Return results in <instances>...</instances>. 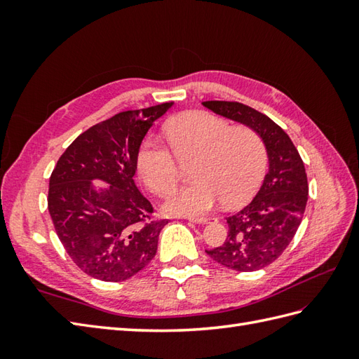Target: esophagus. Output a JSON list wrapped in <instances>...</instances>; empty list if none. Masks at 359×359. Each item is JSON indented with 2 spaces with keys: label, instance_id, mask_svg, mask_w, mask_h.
Segmentation results:
<instances>
[{
  "label": "esophagus",
  "instance_id": "1",
  "mask_svg": "<svg viewBox=\"0 0 359 359\" xmlns=\"http://www.w3.org/2000/svg\"><path fill=\"white\" fill-rule=\"evenodd\" d=\"M189 222H194V224H210L212 220H216V217H187Z\"/></svg>",
  "mask_w": 359,
  "mask_h": 359
}]
</instances>
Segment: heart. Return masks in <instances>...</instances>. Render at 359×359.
<instances>
[{"label": "heart", "instance_id": "heart-1", "mask_svg": "<svg viewBox=\"0 0 359 359\" xmlns=\"http://www.w3.org/2000/svg\"><path fill=\"white\" fill-rule=\"evenodd\" d=\"M168 147L194 180L168 194L163 210L174 216L199 217L222 201L226 207L245 202L266 170L264 142L247 126L231 128L210 112L193 111L166 121ZM163 143L147 137L137 151V170L156 194H166L177 182L179 165Z\"/></svg>", "mask_w": 359, "mask_h": 359}]
</instances>
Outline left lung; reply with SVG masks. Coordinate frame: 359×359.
<instances>
[{
    "mask_svg": "<svg viewBox=\"0 0 359 359\" xmlns=\"http://www.w3.org/2000/svg\"><path fill=\"white\" fill-rule=\"evenodd\" d=\"M202 104L253 129L265 144L269 172L262 187L247 207L226 217L224 245L207 250L212 261L231 270H261L284 253L301 225L309 197L306 168L284 129L265 114L238 102L211 100Z\"/></svg>",
    "mask_w": 359,
    "mask_h": 359,
    "instance_id": "left-lung-1",
    "label": "left lung"
}]
</instances>
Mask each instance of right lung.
I'll return each mask as SVG.
<instances>
[{"label": "right lung", "mask_w": 359, "mask_h": 359, "mask_svg": "<svg viewBox=\"0 0 359 359\" xmlns=\"http://www.w3.org/2000/svg\"><path fill=\"white\" fill-rule=\"evenodd\" d=\"M174 103L125 111L80 134L49 179L48 208L66 253L89 276L121 282L157 253L168 220L135 187L137 151L152 123ZM94 180L109 187L95 189Z\"/></svg>", "instance_id": "add662e5"}]
</instances>
